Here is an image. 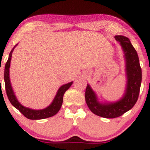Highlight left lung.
<instances>
[{
  "label": "left lung",
  "mask_w": 150,
  "mask_h": 150,
  "mask_svg": "<svg viewBox=\"0 0 150 150\" xmlns=\"http://www.w3.org/2000/svg\"><path fill=\"white\" fill-rule=\"evenodd\" d=\"M115 39L123 48L126 63L125 71L128 81L123 98L116 102L101 104L89 85H87L85 90V101L90 111L97 116L106 118L119 117L133 107L138 99L142 82V70L135 48L128 38L124 36H115Z\"/></svg>",
  "instance_id": "left-lung-1"
}]
</instances>
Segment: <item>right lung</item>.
<instances>
[{
	"label": "right lung",
	"instance_id": "1",
	"mask_svg": "<svg viewBox=\"0 0 150 150\" xmlns=\"http://www.w3.org/2000/svg\"><path fill=\"white\" fill-rule=\"evenodd\" d=\"M18 44H16L12 51H10L9 54V57H8V61L6 62V66H5V71H4V80H5V85H6V94L8 96V99L10 101L12 105L17 109L20 111L22 114L25 116L26 118L28 119L31 120H39V119H44V118H49L58 112V111L61 108L62 104H63V95H64L65 92L70 88V86L73 84V82H69L68 84L61 86L59 89L58 90L57 94H56V97L52 101L51 104L49 105L48 107L44 109L41 110H34L32 108H27L23 106L19 102L16 97H15L14 92H13V88H12L11 83H10V76H9V68L10 65V61H11L12 57V53H13V50Z\"/></svg>",
	"mask_w": 150,
	"mask_h": 150
}]
</instances>
